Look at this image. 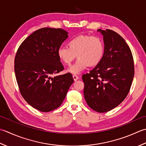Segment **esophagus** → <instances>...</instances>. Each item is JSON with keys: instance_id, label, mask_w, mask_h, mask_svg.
Listing matches in <instances>:
<instances>
[{"instance_id": "obj_1", "label": "esophagus", "mask_w": 146, "mask_h": 146, "mask_svg": "<svg viewBox=\"0 0 146 146\" xmlns=\"http://www.w3.org/2000/svg\"><path fill=\"white\" fill-rule=\"evenodd\" d=\"M72 77H73V79H74V81H76L77 80H78L79 79V76H77V75H73Z\"/></svg>"}]
</instances>
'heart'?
<instances>
[{
    "label": "heart",
    "mask_w": 146,
    "mask_h": 146,
    "mask_svg": "<svg viewBox=\"0 0 146 146\" xmlns=\"http://www.w3.org/2000/svg\"><path fill=\"white\" fill-rule=\"evenodd\" d=\"M68 46H61L57 50V56L65 65H70L76 56L78 59L67 71L78 74L88 66H96L102 61L105 53V44L98 36L79 35L68 41Z\"/></svg>",
    "instance_id": "b5f03b06"
}]
</instances>
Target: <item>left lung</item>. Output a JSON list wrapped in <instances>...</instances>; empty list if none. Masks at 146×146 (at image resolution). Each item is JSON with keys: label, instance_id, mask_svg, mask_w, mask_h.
<instances>
[{"label": "left lung", "instance_id": "1", "mask_svg": "<svg viewBox=\"0 0 146 146\" xmlns=\"http://www.w3.org/2000/svg\"><path fill=\"white\" fill-rule=\"evenodd\" d=\"M98 31L103 36L105 53L102 61L82 78L88 106L105 113L118 106L127 96L134 76V64L131 50L120 35L108 29Z\"/></svg>", "mask_w": 146, "mask_h": 146}]
</instances>
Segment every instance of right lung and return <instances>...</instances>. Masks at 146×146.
<instances>
[{
    "instance_id": "right-lung-1",
    "label": "right lung",
    "mask_w": 146,
    "mask_h": 146,
    "mask_svg": "<svg viewBox=\"0 0 146 146\" xmlns=\"http://www.w3.org/2000/svg\"><path fill=\"white\" fill-rule=\"evenodd\" d=\"M68 38L60 28H43L24 40L14 59L20 93L29 105L42 112L57 108L74 82L70 73L52 77L64 70L57 50Z\"/></svg>"
}]
</instances>
